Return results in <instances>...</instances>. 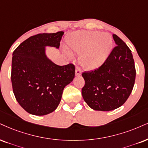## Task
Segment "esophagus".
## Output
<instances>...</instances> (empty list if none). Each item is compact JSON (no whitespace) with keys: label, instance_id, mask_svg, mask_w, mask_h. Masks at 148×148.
<instances>
[{"label":"esophagus","instance_id":"34e87169","mask_svg":"<svg viewBox=\"0 0 148 148\" xmlns=\"http://www.w3.org/2000/svg\"><path fill=\"white\" fill-rule=\"evenodd\" d=\"M82 74V71L81 69L79 66H76L75 69V75L76 76H79Z\"/></svg>","mask_w":148,"mask_h":148}]
</instances>
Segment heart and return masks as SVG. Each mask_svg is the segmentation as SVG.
<instances>
[{
    "label": "heart",
    "mask_w": 148,
    "mask_h": 148,
    "mask_svg": "<svg viewBox=\"0 0 148 148\" xmlns=\"http://www.w3.org/2000/svg\"><path fill=\"white\" fill-rule=\"evenodd\" d=\"M67 44L71 50L80 53L79 62L84 68L95 70L105 62L112 48V39L108 33L80 31L72 34ZM69 56L71 53L67 52Z\"/></svg>",
    "instance_id": "heart-1"
}]
</instances>
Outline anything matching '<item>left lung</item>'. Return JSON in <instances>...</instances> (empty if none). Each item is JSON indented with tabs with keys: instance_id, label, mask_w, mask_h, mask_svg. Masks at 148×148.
<instances>
[{
	"instance_id": "obj_1",
	"label": "left lung",
	"mask_w": 148,
	"mask_h": 148,
	"mask_svg": "<svg viewBox=\"0 0 148 148\" xmlns=\"http://www.w3.org/2000/svg\"><path fill=\"white\" fill-rule=\"evenodd\" d=\"M116 46L101 66L84 72L82 94L86 103L95 110L110 111L121 106L132 92L136 69L132 51L114 34Z\"/></svg>"
}]
</instances>
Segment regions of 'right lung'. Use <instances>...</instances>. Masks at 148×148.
<instances>
[{"instance_id": "add662e5", "label": "right lung", "mask_w": 148, "mask_h": 148, "mask_svg": "<svg viewBox=\"0 0 148 148\" xmlns=\"http://www.w3.org/2000/svg\"><path fill=\"white\" fill-rule=\"evenodd\" d=\"M63 34L58 32L31 36L13 52V92L18 103L30 114L41 116L53 112L64 87L75 77L74 64L58 66L45 55L46 46L59 48Z\"/></svg>"}]
</instances>
